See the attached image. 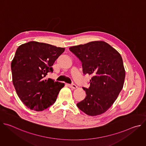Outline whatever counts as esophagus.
<instances>
[{
    "instance_id": "esophagus-1",
    "label": "esophagus",
    "mask_w": 146,
    "mask_h": 146,
    "mask_svg": "<svg viewBox=\"0 0 146 146\" xmlns=\"http://www.w3.org/2000/svg\"><path fill=\"white\" fill-rule=\"evenodd\" d=\"M68 86L71 88H73V89H76L77 88V86H76L75 84H68Z\"/></svg>"
}]
</instances>
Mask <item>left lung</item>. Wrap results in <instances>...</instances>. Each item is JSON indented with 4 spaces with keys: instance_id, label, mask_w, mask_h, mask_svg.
Wrapping results in <instances>:
<instances>
[{
    "instance_id": "obj_1",
    "label": "left lung",
    "mask_w": 146,
    "mask_h": 146,
    "mask_svg": "<svg viewBox=\"0 0 146 146\" xmlns=\"http://www.w3.org/2000/svg\"><path fill=\"white\" fill-rule=\"evenodd\" d=\"M70 51L82 62L83 73L92 75L89 88H83L86 98L77 104L86 114L105 113L123 88L125 72L119 53L103 41H94L70 47Z\"/></svg>"
}]
</instances>
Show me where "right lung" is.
<instances>
[{
	"mask_svg": "<svg viewBox=\"0 0 146 146\" xmlns=\"http://www.w3.org/2000/svg\"><path fill=\"white\" fill-rule=\"evenodd\" d=\"M65 48L32 41L19 46L11 62L13 83L22 102L29 109L43 111L56 101L65 86L45 77Z\"/></svg>",
	"mask_w": 146,
	"mask_h": 146,
	"instance_id": "right-lung-1",
	"label": "right lung"
}]
</instances>
